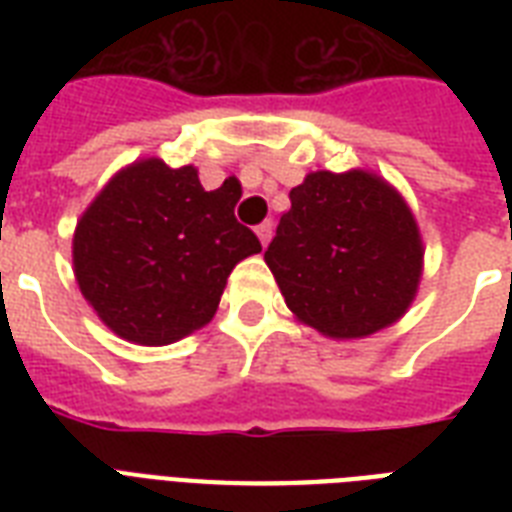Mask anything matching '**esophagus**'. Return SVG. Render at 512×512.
Returning <instances> with one entry per match:
<instances>
[{
	"instance_id": "34e87169",
	"label": "esophagus",
	"mask_w": 512,
	"mask_h": 512,
	"mask_svg": "<svg viewBox=\"0 0 512 512\" xmlns=\"http://www.w3.org/2000/svg\"><path fill=\"white\" fill-rule=\"evenodd\" d=\"M255 233H257V239H260V244H268V241H271V236H273V223L271 220H265V223H260L255 228Z\"/></svg>"
}]
</instances>
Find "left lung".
Here are the masks:
<instances>
[{
  "label": "left lung",
  "instance_id": "1",
  "mask_svg": "<svg viewBox=\"0 0 512 512\" xmlns=\"http://www.w3.org/2000/svg\"><path fill=\"white\" fill-rule=\"evenodd\" d=\"M265 263L289 311L329 337H366L409 308L422 271L412 212L369 172H313L289 191Z\"/></svg>",
  "mask_w": 512,
  "mask_h": 512
}]
</instances>
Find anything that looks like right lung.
I'll return each instance as SVG.
<instances>
[{
  "instance_id": "add662e5",
  "label": "right lung",
  "mask_w": 512,
  "mask_h": 512,
  "mask_svg": "<svg viewBox=\"0 0 512 512\" xmlns=\"http://www.w3.org/2000/svg\"><path fill=\"white\" fill-rule=\"evenodd\" d=\"M236 183L204 191L193 167L146 159L122 170L76 225L87 303L124 340L167 345L204 327L233 265L260 239L233 215Z\"/></svg>"
}]
</instances>
